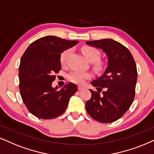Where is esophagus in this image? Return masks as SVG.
<instances>
[{"instance_id": "1", "label": "esophagus", "mask_w": 154, "mask_h": 154, "mask_svg": "<svg viewBox=\"0 0 154 154\" xmlns=\"http://www.w3.org/2000/svg\"><path fill=\"white\" fill-rule=\"evenodd\" d=\"M85 87H82V86H78V89L79 90H82V89H83Z\"/></svg>"}]
</instances>
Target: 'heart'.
<instances>
[{
	"label": "heart",
	"mask_w": 154,
	"mask_h": 154,
	"mask_svg": "<svg viewBox=\"0 0 154 154\" xmlns=\"http://www.w3.org/2000/svg\"><path fill=\"white\" fill-rule=\"evenodd\" d=\"M82 51L83 54H85V57L87 58L88 61L91 62V63H94L95 67L97 68L101 67L102 64L99 62L101 54L100 52L96 48L90 46H85L82 48ZM70 54V49L66 50L65 51H64L61 54V55H60V63H61L62 65H65ZM91 75L90 73L82 71H73L67 75V78L69 81L76 84H79V85L83 84L86 79L91 78Z\"/></svg>",
	"instance_id": "b5f03b06"
}]
</instances>
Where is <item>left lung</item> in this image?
I'll list each match as a JSON object with an SVG mask.
<instances>
[{"instance_id": "left-lung-1", "label": "left lung", "mask_w": 154, "mask_h": 154, "mask_svg": "<svg viewBox=\"0 0 154 154\" xmlns=\"http://www.w3.org/2000/svg\"><path fill=\"white\" fill-rule=\"evenodd\" d=\"M86 44L102 50L108 61L103 75L91 82L98 91L89 89L91 97L86 102L87 112L98 122L112 123L122 117L133 102L137 65L129 50L112 39L87 41ZM101 91L102 95L99 94Z\"/></svg>"}]
</instances>
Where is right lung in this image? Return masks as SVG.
Returning <instances> with one entry per match:
<instances>
[{"mask_svg":"<svg viewBox=\"0 0 154 154\" xmlns=\"http://www.w3.org/2000/svg\"><path fill=\"white\" fill-rule=\"evenodd\" d=\"M55 36H45L32 42L25 50L19 67V89L23 102L31 114L42 119L61 115L77 85L68 83L60 90L52 87L55 74L61 69L60 55L78 43Z\"/></svg>","mask_w":154,"mask_h":154,"instance_id":"add662e5","label":"right lung"}]
</instances>
